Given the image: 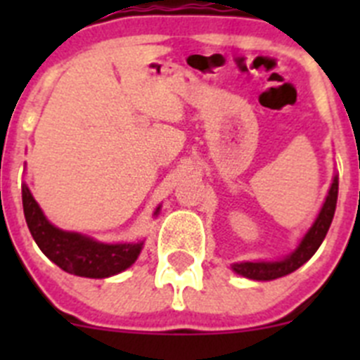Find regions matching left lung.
Instances as JSON below:
<instances>
[{"mask_svg":"<svg viewBox=\"0 0 360 360\" xmlns=\"http://www.w3.org/2000/svg\"><path fill=\"white\" fill-rule=\"evenodd\" d=\"M337 191H339V182H337V176L333 178V184L328 191V196H326V202H324L323 209H321L319 216H317L316 224L311 225L310 231L307 232V236L303 238V241L299 243L297 249L283 262H274V263H236L232 265V270L236 274L243 276V278L249 279H257V281H269V279H278L283 276L290 274L294 270H297L299 266L307 263L316 250L319 249V245L323 243L326 232H328L330 224H332L333 214H335V205H337Z\"/></svg>","mask_w":360,"mask_h":360,"instance_id":"8db88e82","label":"left lung"}]
</instances>
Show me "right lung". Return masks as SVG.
<instances>
[{"label":"right lung","mask_w":360,"mask_h":360,"mask_svg":"<svg viewBox=\"0 0 360 360\" xmlns=\"http://www.w3.org/2000/svg\"><path fill=\"white\" fill-rule=\"evenodd\" d=\"M23 211L32 238L44 256L73 276L110 278L131 266L142 250V243H98L75 232L53 227L44 218L27 186H23Z\"/></svg>","instance_id":"add662e5"}]
</instances>
